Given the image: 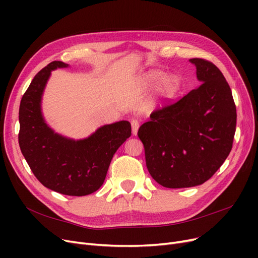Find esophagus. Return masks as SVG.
<instances>
[{
	"label": "esophagus",
	"mask_w": 258,
	"mask_h": 258,
	"mask_svg": "<svg viewBox=\"0 0 258 258\" xmlns=\"http://www.w3.org/2000/svg\"><path fill=\"white\" fill-rule=\"evenodd\" d=\"M140 127V123L137 119H132L131 120V128H132V135L137 136L138 135V130Z\"/></svg>",
	"instance_id": "1"
}]
</instances>
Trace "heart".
Masks as SVG:
<instances>
[{
	"instance_id": "b5f03b06",
	"label": "heart",
	"mask_w": 258,
	"mask_h": 258,
	"mask_svg": "<svg viewBox=\"0 0 258 258\" xmlns=\"http://www.w3.org/2000/svg\"><path fill=\"white\" fill-rule=\"evenodd\" d=\"M161 79L163 81L159 85L160 95L163 97L173 96L176 92V90L178 89V86H179V82L176 76L170 75V76H166L165 79H163L162 72L150 71L146 74H144V76L142 77V83L146 86H151L152 87V86L157 85Z\"/></svg>"
}]
</instances>
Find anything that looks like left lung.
I'll list each match as a JSON object with an SVG mask.
<instances>
[{"label": "left lung", "mask_w": 258, "mask_h": 258, "mask_svg": "<svg viewBox=\"0 0 258 258\" xmlns=\"http://www.w3.org/2000/svg\"><path fill=\"white\" fill-rule=\"evenodd\" d=\"M189 62L201 85L154 111L138 131L148 172L167 188L208 181L228 157L236 132V105L224 75L205 59Z\"/></svg>", "instance_id": "left-lung-1"}]
</instances>
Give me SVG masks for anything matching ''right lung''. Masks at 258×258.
Segmentation results:
<instances>
[{"instance_id": "obj_1", "label": "right lung", "mask_w": 258, "mask_h": 258, "mask_svg": "<svg viewBox=\"0 0 258 258\" xmlns=\"http://www.w3.org/2000/svg\"><path fill=\"white\" fill-rule=\"evenodd\" d=\"M69 68L52 61L41 70L23 95L19 107V146L33 174L45 187L68 196H86L102 186L114 154L131 136L120 120L74 140L51 129L42 113V98L51 71Z\"/></svg>"}]
</instances>
